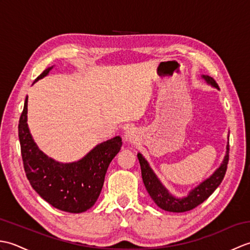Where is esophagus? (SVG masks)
Listing matches in <instances>:
<instances>
[{"mask_svg": "<svg viewBox=\"0 0 250 250\" xmlns=\"http://www.w3.org/2000/svg\"><path fill=\"white\" fill-rule=\"evenodd\" d=\"M136 139H137V133H136V131L134 129H130V130L125 132V142L132 143V142H134Z\"/></svg>", "mask_w": 250, "mask_h": 250, "instance_id": "1", "label": "esophagus"}]
</instances>
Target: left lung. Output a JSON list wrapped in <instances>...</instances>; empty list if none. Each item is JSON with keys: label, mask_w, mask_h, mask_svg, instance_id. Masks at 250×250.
I'll use <instances>...</instances> for the list:
<instances>
[{"label": "left lung", "mask_w": 250, "mask_h": 250, "mask_svg": "<svg viewBox=\"0 0 250 250\" xmlns=\"http://www.w3.org/2000/svg\"><path fill=\"white\" fill-rule=\"evenodd\" d=\"M202 78L207 83L210 84L211 87L219 89L218 84H217L213 77L202 75ZM137 158H139L142 169L143 182H144L147 192L149 193L153 202L164 210L172 211V213H184V211L193 209L201 203H203L221 184L227 172L228 162H229V145H227L226 156L220 167L204 182L196 186L194 189L190 190L188 195L184 196V198H176V196L168 192V190L161 184L157 175L153 173L149 164L146 161V159L143 157L142 153H137Z\"/></svg>", "instance_id": "left-lung-1"}]
</instances>
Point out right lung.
Instances as JSON below:
<instances>
[{"instance_id": "right-lung-1", "label": "right lung", "mask_w": 250, "mask_h": 250, "mask_svg": "<svg viewBox=\"0 0 250 250\" xmlns=\"http://www.w3.org/2000/svg\"><path fill=\"white\" fill-rule=\"evenodd\" d=\"M52 67L46 68L35 82L48 75ZM26 114L28 97L19 119L18 134L24 172L32 188L60 210L78 214L91 208L102 190L109 163L121 149V137L101 143L81 160L60 163L39 149L29 131Z\"/></svg>"}]
</instances>
